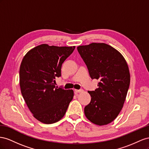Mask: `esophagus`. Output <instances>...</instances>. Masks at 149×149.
Listing matches in <instances>:
<instances>
[{"label": "esophagus", "instance_id": "esophagus-1", "mask_svg": "<svg viewBox=\"0 0 149 149\" xmlns=\"http://www.w3.org/2000/svg\"><path fill=\"white\" fill-rule=\"evenodd\" d=\"M75 92L77 93H80V92H83L84 90L83 89H79V90H78V89H75Z\"/></svg>", "mask_w": 149, "mask_h": 149}]
</instances>
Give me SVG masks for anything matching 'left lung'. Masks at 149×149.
<instances>
[{
    "label": "left lung",
    "mask_w": 149,
    "mask_h": 149,
    "mask_svg": "<svg viewBox=\"0 0 149 149\" xmlns=\"http://www.w3.org/2000/svg\"><path fill=\"white\" fill-rule=\"evenodd\" d=\"M89 75L99 79L95 91H88L91 102L84 108L88 120L97 125L110 124L119 114L128 92L130 75L124 57L117 50L105 43L77 47Z\"/></svg>",
    "instance_id": "left-lung-1"
}]
</instances>
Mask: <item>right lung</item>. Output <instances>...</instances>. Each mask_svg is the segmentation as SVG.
<instances>
[{
	"mask_svg": "<svg viewBox=\"0 0 149 149\" xmlns=\"http://www.w3.org/2000/svg\"><path fill=\"white\" fill-rule=\"evenodd\" d=\"M75 47L41 44L30 50L21 62V93L33 116L44 124L60 120L73 99V90L56 87L55 79L61 76L62 63Z\"/></svg>",
	"mask_w": 149,
	"mask_h": 149,
	"instance_id": "add662e5",
	"label": "right lung"
}]
</instances>
